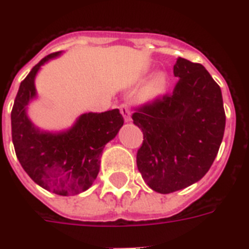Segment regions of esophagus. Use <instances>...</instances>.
<instances>
[{
	"mask_svg": "<svg viewBox=\"0 0 249 249\" xmlns=\"http://www.w3.org/2000/svg\"><path fill=\"white\" fill-rule=\"evenodd\" d=\"M120 112L121 115L124 116V120L126 121V123H129V121H131V118H130V108H129V106L126 104H123L120 106Z\"/></svg>",
	"mask_w": 249,
	"mask_h": 249,
	"instance_id": "34e87169",
	"label": "esophagus"
}]
</instances>
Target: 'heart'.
<instances>
[{"label": "heart", "instance_id": "b5f03b06", "mask_svg": "<svg viewBox=\"0 0 249 249\" xmlns=\"http://www.w3.org/2000/svg\"><path fill=\"white\" fill-rule=\"evenodd\" d=\"M167 87H169V78H167L166 72H156L152 78L149 79L148 84L145 86L144 96L149 100L159 98V97L163 96L166 93Z\"/></svg>", "mask_w": 249, "mask_h": 249}]
</instances>
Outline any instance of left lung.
<instances>
[{
    "label": "left lung",
    "instance_id": "obj_1",
    "mask_svg": "<svg viewBox=\"0 0 249 249\" xmlns=\"http://www.w3.org/2000/svg\"><path fill=\"white\" fill-rule=\"evenodd\" d=\"M177 86L133 114L143 131L137 166L151 189L167 195L197 183L210 170L225 130L223 94L201 64L179 57Z\"/></svg>",
    "mask_w": 249,
    "mask_h": 249
}]
</instances>
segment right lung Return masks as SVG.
I'll list each match as a JSON object with an SVG mask.
<instances>
[{
  "label": "right lung",
  "mask_w": 249,
  "mask_h": 249,
  "mask_svg": "<svg viewBox=\"0 0 249 249\" xmlns=\"http://www.w3.org/2000/svg\"><path fill=\"white\" fill-rule=\"evenodd\" d=\"M60 54L42 58L21 82L11 111V134L16 157L34 183L54 195L74 196L93 184L105 145L116 137L124 119L115 108L80 115L71 128L62 131L37 128L26 114L29 102L37 97L34 80L40 66Z\"/></svg>",
  "instance_id": "right-lung-1"
}]
</instances>
